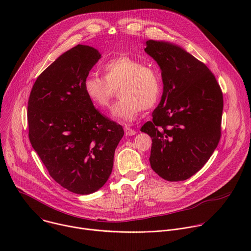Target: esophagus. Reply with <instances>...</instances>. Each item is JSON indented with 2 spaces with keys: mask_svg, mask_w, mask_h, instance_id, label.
<instances>
[{
  "mask_svg": "<svg viewBox=\"0 0 251 251\" xmlns=\"http://www.w3.org/2000/svg\"><path fill=\"white\" fill-rule=\"evenodd\" d=\"M124 131H125V134H126L127 136H133V135H135V134L137 133L134 129H132V128H130V127H128V126H125V127H124Z\"/></svg>",
  "mask_w": 251,
  "mask_h": 251,
  "instance_id": "esophagus-1",
  "label": "esophagus"
}]
</instances>
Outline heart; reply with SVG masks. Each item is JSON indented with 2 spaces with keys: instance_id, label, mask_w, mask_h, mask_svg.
I'll return each mask as SVG.
<instances>
[{
  "instance_id": "obj_1",
  "label": "heart",
  "mask_w": 251,
  "mask_h": 251,
  "mask_svg": "<svg viewBox=\"0 0 251 251\" xmlns=\"http://www.w3.org/2000/svg\"><path fill=\"white\" fill-rule=\"evenodd\" d=\"M104 77L89 75L83 90L99 110L109 107L115 89L121 98L111 110L113 119L130 123L143 111L157 103L161 94V80L152 67L131 56H117L103 64Z\"/></svg>"
}]
</instances>
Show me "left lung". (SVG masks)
I'll return each instance as SVG.
<instances>
[{
  "instance_id": "8db88e82",
  "label": "left lung",
  "mask_w": 251,
  "mask_h": 251,
  "mask_svg": "<svg viewBox=\"0 0 251 251\" xmlns=\"http://www.w3.org/2000/svg\"><path fill=\"white\" fill-rule=\"evenodd\" d=\"M145 52L160 66L163 94L153 120L141 131L152 138L151 168L166 181H185L218 147L224 98L205 64L182 47L149 40Z\"/></svg>"
}]
</instances>
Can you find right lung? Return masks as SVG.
Here are the masks:
<instances>
[{
	"instance_id": "1",
	"label": "right lung",
	"mask_w": 251,
	"mask_h": 251,
	"mask_svg": "<svg viewBox=\"0 0 251 251\" xmlns=\"http://www.w3.org/2000/svg\"><path fill=\"white\" fill-rule=\"evenodd\" d=\"M101 58L77 45L58 56L35 80L27 105L28 137L50 176L66 190L89 195L111 175L121 125L103 116L83 90Z\"/></svg>"
}]
</instances>
